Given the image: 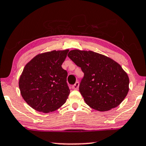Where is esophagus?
<instances>
[{
	"label": "esophagus",
	"instance_id": "1",
	"mask_svg": "<svg viewBox=\"0 0 146 146\" xmlns=\"http://www.w3.org/2000/svg\"><path fill=\"white\" fill-rule=\"evenodd\" d=\"M79 88V82H76L72 86V88L74 90H78Z\"/></svg>",
	"mask_w": 146,
	"mask_h": 146
}]
</instances>
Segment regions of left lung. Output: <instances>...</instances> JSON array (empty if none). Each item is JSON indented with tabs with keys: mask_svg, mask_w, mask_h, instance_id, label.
Returning <instances> with one entry per match:
<instances>
[{
	"mask_svg": "<svg viewBox=\"0 0 146 146\" xmlns=\"http://www.w3.org/2000/svg\"><path fill=\"white\" fill-rule=\"evenodd\" d=\"M68 56L84 74L79 91L90 107L107 111L122 103L129 92V79L117 62L92 51L73 50Z\"/></svg>",
	"mask_w": 146,
	"mask_h": 146,
	"instance_id": "1",
	"label": "left lung"
}]
</instances>
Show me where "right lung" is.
<instances>
[{
  "label": "right lung",
  "instance_id": "obj_1",
  "mask_svg": "<svg viewBox=\"0 0 146 146\" xmlns=\"http://www.w3.org/2000/svg\"><path fill=\"white\" fill-rule=\"evenodd\" d=\"M69 50L39 54L25 66L19 86L30 107L43 113L52 112L66 103L70 94L68 72L62 68Z\"/></svg>",
  "mask_w": 146,
  "mask_h": 146
}]
</instances>
